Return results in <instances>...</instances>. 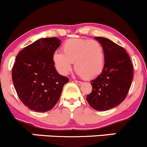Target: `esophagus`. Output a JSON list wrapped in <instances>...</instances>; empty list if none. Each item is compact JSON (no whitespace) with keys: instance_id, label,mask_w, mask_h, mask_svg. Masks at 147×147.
<instances>
[{"instance_id":"obj_1","label":"esophagus","mask_w":147,"mask_h":147,"mask_svg":"<svg viewBox=\"0 0 147 147\" xmlns=\"http://www.w3.org/2000/svg\"><path fill=\"white\" fill-rule=\"evenodd\" d=\"M75 82L78 85H80L82 84V82H81V81H79V80H75Z\"/></svg>"}]
</instances>
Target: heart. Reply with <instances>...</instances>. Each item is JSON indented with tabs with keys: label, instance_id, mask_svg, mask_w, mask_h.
<instances>
[{
	"label": "heart",
	"instance_id": "b5f03b06",
	"mask_svg": "<svg viewBox=\"0 0 147 147\" xmlns=\"http://www.w3.org/2000/svg\"><path fill=\"white\" fill-rule=\"evenodd\" d=\"M62 53L52 55L54 66L59 74L66 75L75 69L85 79H92L102 72L105 65V50L98 41L87 39H69L64 42Z\"/></svg>",
	"mask_w": 147,
	"mask_h": 147
}]
</instances>
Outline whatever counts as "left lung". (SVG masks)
Instances as JSON below:
<instances>
[{
	"mask_svg": "<svg viewBox=\"0 0 147 147\" xmlns=\"http://www.w3.org/2000/svg\"><path fill=\"white\" fill-rule=\"evenodd\" d=\"M95 38L105 50V65L102 72L90 82L92 92L86 98L92 108L102 111L124 100L131 85L134 68L122 47L106 38Z\"/></svg>",
	"mask_w": 147,
	"mask_h": 147,
	"instance_id": "obj_1",
	"label": "left lung"
}]
</instances>
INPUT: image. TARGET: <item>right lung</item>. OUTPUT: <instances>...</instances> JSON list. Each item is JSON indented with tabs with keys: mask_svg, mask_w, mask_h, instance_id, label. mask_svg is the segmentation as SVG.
<instances>
[{
	"mask_svg": "<svg viewBox=\"0 0 147 147\" xmlns=\"http://www.w3.org/2000/svg\"><path fill=\"white\" fill-rule=\"evenodd\" d=\"M60 42L56 37L40 39L16 57L12 69L14 88L21 102L36 112L50 111L69 81L57 72L52 62V55Z\"/></svg>",
	"mask_w": 147,
	"mask_h": 147,
	"instance_id": "add662e5",
	"label": "right lung"
}]
</instances>
